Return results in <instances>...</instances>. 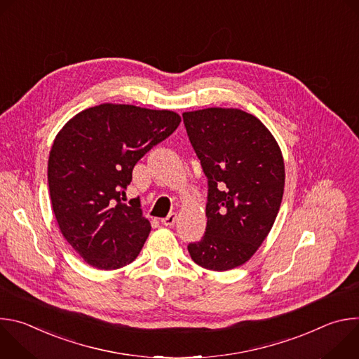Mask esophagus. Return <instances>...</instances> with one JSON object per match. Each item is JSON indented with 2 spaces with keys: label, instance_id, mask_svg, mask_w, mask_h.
<instances>
[{
  "label": "esophagus",
  "instance_id": "obj_1",
  "mask_svg": "<svg viewBox=\"0 0 359 359\" xmlns=\"http://www.w3.org/2000/svg\"><path fill=\"white\" fill-rule=\"evenodd\" d=\"M177 220V215L176 213H170L169 216H166L165 219H162V224L166 227H173L175 223Z\"/></svg>",
  "mask_w": 359,
  "mask_h": 359
}]
</instances>
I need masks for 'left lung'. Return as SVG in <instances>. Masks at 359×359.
I'll use <instances>...</instances> for the list:
<instances>
[{
  "instance_id": "8db88e82",
  "label": "left lung",
  "mask_w": 359,
  "mask_h": 359,
  "mask_svg": "<svg viewBox=\"0 0 359 359\" xmlns=\"http://www.w3.org/2000/svg\"><path fill=\"white\" fill-rule=\"evenodd\" d=\"M183 122L209 180L206 233L187 250L200 267L227 271L252 257L276 222L285 183L283 153L266 125L241 109L184 112Z\"/></svg>"
}]
</instances>
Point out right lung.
<instances>
[{
  "mask_svg": "<svg viewBox=\"0 0 359 359\" xmlns=\"http://www.w3.org/2000/svg\"><path fill=\"white\" fill-rule=\"evenodd\" d=\"M173 111L102 104L69 119L54 139L48 184L60 230L97 270L130 264L150 223L139 198L123 203L135 165L180 123Z\"/></svg>",
  "mask_w": 359,
  "mask_h": 359,
  "instance_id": "obj_1",
  "label": "right lung"
}]
</instances>
